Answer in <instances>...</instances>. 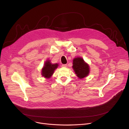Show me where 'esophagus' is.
Masks as SVG:
<instances>
[{
	"label": "esophagus",
	"instance_id": "obj_1",
	"mask_svg": "<svg viewBox=\"0 0 129 129\" xmlns=\"http://www.w3.org/2000/svg\"><path fill=\"white\" fill-rule=\"evenodd\" d=\"M66 66H67L66 64H62V67H66Z\"/></svg>",
	"mask_w": 129,
	"mask_h": 129
}]
</instances>
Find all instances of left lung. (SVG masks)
Masks as SVG:
<instances>
[{
	"label": "left lung",
	"instance_id": "obj_1",
	"mask_svg": "<svg viewBox=\"0 0 129 129\" xmlns=\"http://www.w3.org/2000/svg\"><path fill=\"white\" fill-rule=\"evenodd\" d=\"M72 68L77 76L80 79L87 77L90 72L89 65L81 57H77L73 60Z\"/></svg>",
	"mask_w": 129,
	"mask_h": 129
}]
</instances>
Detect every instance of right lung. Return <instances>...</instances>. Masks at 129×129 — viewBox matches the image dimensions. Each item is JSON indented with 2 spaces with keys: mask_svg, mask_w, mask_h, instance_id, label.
Listing matches in <instances>:
<instances>
[{
  "mask_svg": "<svg viewBox=\"0 0 129 129\" xmlns=\"http://www.w3.org/2000/svg\"><path fill=\"white\" fill-rule=\"evenodd\" d=\"M58 66L59 64L57 63L52 64L50 62V60H46L42 68L41 75L47 79L50 78L53 74L54 70L58 68Z\"/></svg>",
  "mask_w": 129,
  "mask_h": 129,
  "instance_id": "add662e5",
  "label": "right lung"
}]
</instances>
